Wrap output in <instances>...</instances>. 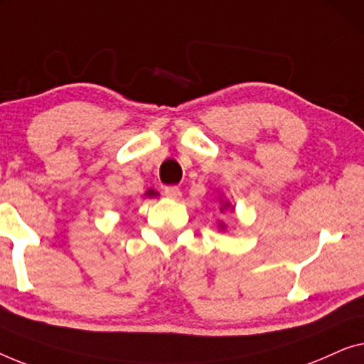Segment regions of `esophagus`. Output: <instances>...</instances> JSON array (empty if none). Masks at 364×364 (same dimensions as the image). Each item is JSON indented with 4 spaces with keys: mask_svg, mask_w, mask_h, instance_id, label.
<instances>
[{
    "mask_svg": "<svg viewBox=\"0 0 364 364\" xmlns=\"http://www.w3.org/2000/svg\"><path fill=\"white\" fill-rule=\"evenodd\" d=\"M165 196L171 199H180L181 198V189L178 186H166L165 188Z\"/></svg>",
    "mask_w": 364,
    "mask_h": 364,
    "instance_id": "1",
    "label": "esophagus"
}]
</instances>
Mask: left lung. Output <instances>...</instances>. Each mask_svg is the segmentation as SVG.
I'll list each match as a JSON object with an SVG mask.
<instances>
[{
    "label": "left lung",
    "instance_id": "left-lung-1",
    "mask_svg": "<svg viewBox=\"0 0 364 364\" xmlns=\"http://www.w3.org/2000/svg\"><path fill=\"white\" fill-rule=\"evenodd\" d=\"M229 206V204H226V206H223V209H221V211H224V209H226ZM219 226H221V229H224V228H226V226H224V224L221 223V224H219Z\"/></svg>",
    "mask_w": 364,
    "mask_h": 364
}]
</instances>
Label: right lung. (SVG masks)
Masks as SVG:
<instances>
[{"instance_id":"obj_1","label":"right lung","mask_w":364,"mask_h":364,"mask_svg":"<svg viewBox=\"0 0 364 364\" xmlns=\"http://www.w3.org/2000/svg\"><path fill=\"white\" fill-rule=\"evenodd\" d=\"M146 196H156V193L153 191V189H150V191H146Z\"/></svg>"}]
</instances>
